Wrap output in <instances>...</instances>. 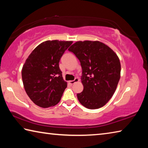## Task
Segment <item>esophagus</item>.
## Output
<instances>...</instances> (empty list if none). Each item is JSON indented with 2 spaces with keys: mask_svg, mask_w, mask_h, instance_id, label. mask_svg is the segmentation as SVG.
Instances as JSON below:
<instances>
[{
  "mask_svg": "<svg viewBox=\"0 0 148 148\" xmlns=\"http://www.w3.org/2000/svg\"><path fill=\"white\" fill-rule=\"evenodd\" d=\"M78 81H79V79L77 78V77H76V78H75L74 80H71V81H69V83L70 84L72 85V84H74L75 83V82H78Z\"/></svg>",
  "mask_w": 148,
  "mask_h": 148,
  "instance_id": "1",
  "label": "esophagus"
}]
</instances>
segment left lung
<instances>
[{
  "label": "left lung",
  "mask_w": 148,
  "mask_h": 148,
  "mask_svg": "<svg viewBox=\"0 0 148 148\" xmlns=\"http://www.w3.org/2000/svg\"><path fill=\"white\" fill-rule=\"evenodd\" d=\"M69 51L79 59L82 69L83 91L77 97L84 106L97 109L113 96L121 74V64L116 53L99 41H78Z\"/></svg>",
  "instance_id": "8db88e82"
}]
</instances>
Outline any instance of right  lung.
<instances>
[{
    "label": "right lung",
    "mask_w": 148,
    "mask_h": 148,
    "mask_svg": "<svg viewBox=\"0 0 148 148\" xmlns=\"http://www.w3.org/2000/svg\"><path fill=\"white\" fill-rule=\"evenodd\" d=\"M72 41L47 40L29 55L21 71L24 88L37 106L48 108L58 104L67 83L59 62Z\"/></svg>",
    "instance_id": "add662e5"
}]
</instances>
